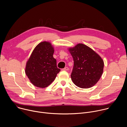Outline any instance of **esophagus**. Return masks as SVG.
Listing matches in <instances>:
<instances>
[{"mask_svg": "<svg viewBox=\"0 0 127 127\" xmlns=\"http://www.w3.org/2000/svg\"><path fill=\"white\" fill-rule=\"evenodd\" d=\"M63 70H65V71H67V70H69V68L67 67H65L64 68H63Z\"/></svg>", "mask_w": 127, "mask_h": 127, "instance_id": "obj_1", "label": "esophagus"}]
</instances>
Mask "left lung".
<instances>
[{
	"label": "left lung",
	"instance_id": "8db88e82",
	"mask_svg": "<svg viewBox=\"0 0 127 127\" xmlns=\"http://www.w3.org/2000/svg\"><path fill=\"white\" fill-rule=\"evenodd\" d=\"M74 65L71 80L78 87L88 88L95 85L101 77L104 63L101 57L88 46L79 44L70 48Z\"/></svg>",
	"mask_w": 127,
	"mask_h": 127
}]
</instances>
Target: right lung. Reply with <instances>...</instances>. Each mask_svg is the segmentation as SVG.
<instances>
[{"label": "right lung", "mask_w": 127, "mask_h": 127, "mask_svg": "<svg viewBox=\"0 0 127 127\" xmlns=\"http://www.w3.org/2000/svg\"><path fill=\"white\" fill-rule=\"evenodd\" d=\"M54 50L49 42L39 44L32 51L26 67V74L34 86L45 88L55 79L60 69L54 58Z\"/></svg>", "instance_id": "add662e5"}]
</instances>
